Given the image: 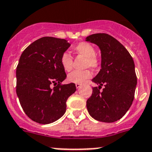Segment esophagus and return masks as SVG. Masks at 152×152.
I'll return each mask as SVG.
<instances>
[{"label": "esophagus", "mask_w": 152, "mask_h": 152, "mask_svg": "<svg viewBox=\"0 0 152 152\" xmlns=\"http://www.w3.org/2000/svg\"><path fill=\"white\" fill-rule=\"evenodd\" d=\"M75 86H76L77 89H79L80 87V86H81V84L80 83H75Z\"/></svg>", "instance_id": "obj_1"}]
</instances>
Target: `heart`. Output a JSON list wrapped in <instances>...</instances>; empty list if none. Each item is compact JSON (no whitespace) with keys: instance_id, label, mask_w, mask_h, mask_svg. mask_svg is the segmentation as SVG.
<instances>
[{"instance_id":"heart-1","label":"heart","mask_w":152,"mask_h":152,"mask_svg":"<svg viewBox=\"0 0 152 152\" xmlns=\"http://www.w3.org/2000/svg\"><path fill=\"white\" fill-rule=\"evenodd\" d=\"M75 52L86 57V66L91 68H96L99 65V59L96 56L95 48L91 44L86 42H81L75 46ZM60 63L62 69L65 72H70L73 68V60L69 53L65 52L62 54L60 58ZM92 74L90 71H75L69 74L68 80L72 83H82L87 79L90 78Z\"/></svg>"}]
</instances>
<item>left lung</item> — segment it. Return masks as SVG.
<instances>
[{
	"label": "left lung",
	"instance_id": "left-lung-1",
	"mask_svg": "<svg viewBox=\"0 0 152 152\" xmlns=\"http://www.w3.org/2000/svg\"><path fill=\"white\" fill-rule=\"evenodd\" d=\"M86 41L95 44L101 51V69L92 81L93 87L87 99L89 114L96 121L112 123L126 114L134 99L137 77L133 59L118 40L105 33L93 34ZM102 86H104L100 91Z\"/></svg>",
	"mask_w": 152,
	"mask_h": 152
}]
</instances>
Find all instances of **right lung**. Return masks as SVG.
I'll return each instance as SVG.
<instances>
[{"instance_id":"1","label":"right lung","mask_w":152,"mask_h":152,"mask_svg":"<svg viewBox=\"0 0 152 152\" xmlns=\"http://www.w3.org/2000/svg\"><path fill=\"white\" fill-rule=\"evenodd\" d=\"M71 44L65 39L44 37L22 52L16 68V94L25 113L42 124L63 116L66 101L76 91L74 83L61 84L66 74L61 56ZM53 83L57 85L53 88Z\"/></svg>"}]
</instances>
